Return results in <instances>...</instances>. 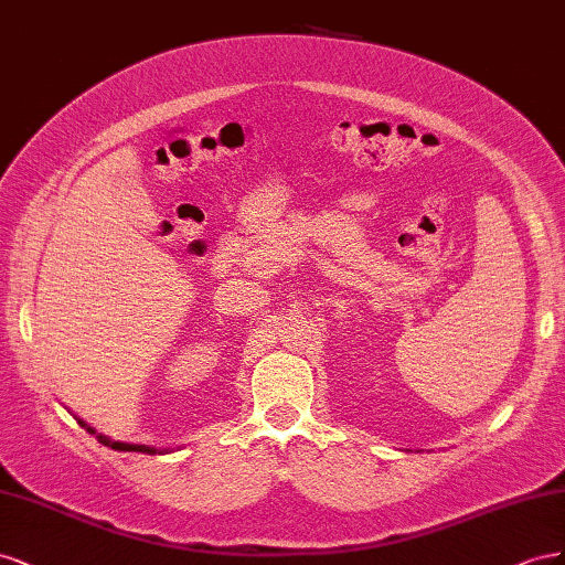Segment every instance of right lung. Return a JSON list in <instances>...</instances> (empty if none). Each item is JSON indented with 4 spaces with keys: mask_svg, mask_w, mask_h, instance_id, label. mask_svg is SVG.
<instances>
[{
    "mask_svg": "<svg viewBox=\"0 0 565 565\" xmlns=\"http://www.w3.org/2000/svg\"><path fill=\"white\" fill-rule=\"evenodd\" d=\"M79 424H83V422H79ZM89 433H94L87 424H83ZM99 440L104 443V445H110L113 449H120V452H147V455H153L156 452V449H151V447H143V445H130V443H110L108 438H104V435H99Z\"/></svg>",
    "mask_w": 565,
    "mask_h": 565,
    "instance_id": "obj_1",
    "label": "right lung"
}]
</instances>
